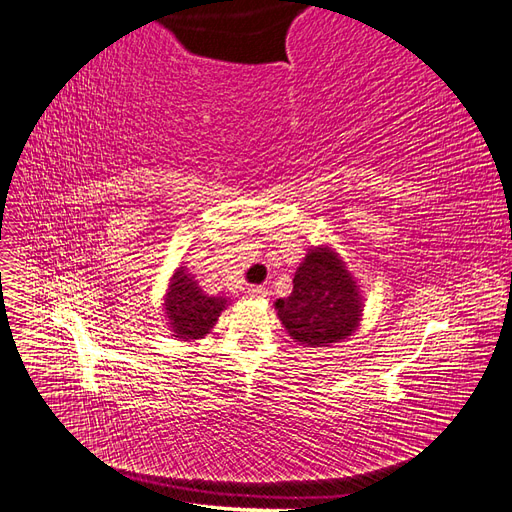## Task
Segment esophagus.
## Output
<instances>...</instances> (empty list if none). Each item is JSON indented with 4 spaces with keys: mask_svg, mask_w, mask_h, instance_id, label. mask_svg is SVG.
Wrapping results in <instances>:
<instances>
[{
    "mask_svg": "<svg viewBox=\"0 0 512 512\" xmlns=\"http://www.w3.org/2000/svg\"><path fill=\"white\" fill-rule=\"evenodd\" d=\"M245 292H247V297H252V299H265L267 297V288H262V286H250Z\"/></svg>",
    "mask_w": 512,
    "mask_h": 512,
    "instance_id": "34e87169",
    "label": "esophagus"
}]
</instances>
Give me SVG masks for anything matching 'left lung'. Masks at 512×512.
<instances>
[{"label": "left lung", "mask_w": 512, "mask_h": 512, "mask_svg": "<svg viewBox=\"0 0 512 512\" xmlns=\"http://www.w3.org/2000/svg\"><path fill=\"white\" fill-rule=\"evenodd\" d=\"M363 294L344 258L333 247H309L292 280V292L277 299V318L303 348H327L359 329Z\"/></svg>", "instance_id": "left-lung-1"}]
</instances>
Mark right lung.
<instances>
[{
    "label": "right lung",
    "mask_w": 512,
    "mask_h": 512,
    "mask_svg": "<svg viewBox=\"0 0 512 512\" xmlns=\"http://www.w3.org/2000/svg\"><path fill=\"white\" fill-rule=\"evenodd\" d=\"M228 305L226 297H213L200 288L188 267H179L170 275L162 303L168 331L181 342H194L211 333Z\"/></svg>",
    "instance_id": "1"
}]
</instances>
